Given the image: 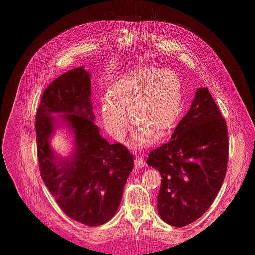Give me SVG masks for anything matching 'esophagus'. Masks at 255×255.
I'll list each match as a JSON object with an SVG mask.
<instances>
[{
    "label": "esophagus",
    "mask_w": 255,
    "mask_h": 255,
    "mask_svg": "<svg viewBox=\"0 0 255 255\" xmlns=\"http://www.w3.org/2000/svg\"><path fill=\"white\" fill-rule=\"evenodd\" d=\"M144 165H145V162H144V160L141 157L138 156V157L135 158V166H136V168H142Z\"/></svg>",
    "instance_id": "esophagus-1"
}]
</instances>
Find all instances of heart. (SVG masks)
<instances>
[{"label":"heart","mask_w":255,"mask_h":255,"mask_svg":"<svg viewBox=\"0 0 255 255\" xmlns=\"http://www.w3.org/2000/svg\"><path fill=\"white\" fill-rule=\"evenodd\" d=\"M181 79L170 69L139 67L114 79L109 97H103L100 111L104 125L119 139L127 131L129 111L137 126L133 144L149 142L153 133L162 136L176 122L181 105Z\"/></svg>","instance_id":"1"}]
</instances>
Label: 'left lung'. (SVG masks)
Segmentation results:
<instances>
[{"instance_id":"left-lung-1","label":"left lung","mask_w":255,"mask_h":255,"mask_svg":"<svg viewBox=\"0 0 255 255\" xmlns=\"http://www.w3.org/2000/svg\"><path fill=\"white\" fill-rule=\"evenodd\" d=\"M227 158L225 120L208 88H198L170 141L146 160L162 178L157 197L162 220L183 227L202 217L221 188Z\"/></svg>"}]
</instances>
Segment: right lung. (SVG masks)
<instances>
[{
	"label": "right lung",
	"instance_id": "obj_1",
	"mask_svg": "<svg viewBox=\"0 0 255 255\" xmlns=\"http://www.w3.org/2000/svg\"><path fill=\"white\" fill-rule=\"evenodd\" d=\"M65 128L73 139L69 155L52 148ZM37 154L42 180L62 211L88 226L111 220L134 167L133 155L99 133L91 101V74L84 66L57 77L44 91L36 114Z\"/></svg>",
	"mask_w": 255,
	"mask_h": 255
}]
</instances>
